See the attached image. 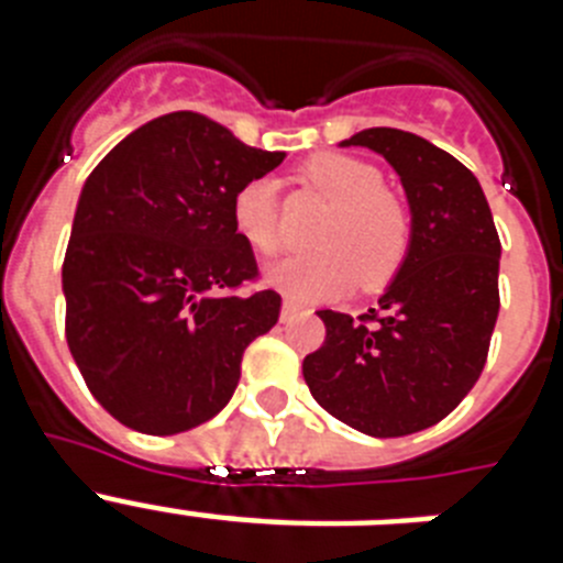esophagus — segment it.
I'll return each instance as SVG.
<instances>
[{"instance_id":"34e87169","label":"esophagus","mask_w":563,"mask_h":563,"mask_svg":"<svg viewBox=\"0 0 563 563\" xmlns=\"http://www.w3.org/2000/svg\"><path fill=\"white\" fill-rule=\"evenodd\" d=\"M298 310H301V307H298L296 301H285V305H282V321H290Z\"/></svg>"}]
</instances>
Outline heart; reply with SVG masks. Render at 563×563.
Here are the masks:
<instances>
[{
    "mask_svg": "<svg viewBox=\"0 0 563 563\" xmlns=\"http://www.w3.org/2000/svg\"><path fill=\"white\" fill-rule=\"evenodd\" d=\"M301 177L332 202L316 236L321 251L273 265L267 285L296 301L341 296L357 282L366 292L391 285L411 251V217L400 197L383 188L380 172L352 154L324 152L305 163ZM231 222L253 253H278L276 183L256 177L239 188L231 202Z\"/></svg>",
    "mask_w": 563,
    "mask_h": 563,
    "instance_id": "obj_1",
    "label": "heart"
}]
</instances>
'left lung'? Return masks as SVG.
Masks as SVG:
<instances>
[{"mask_svg":"<svg viewBox=\"0 0 563 563\" xmlns=\"http://www.w3.org/2000/svg\"><path fill=\"white\" fill-rule=\"evenodd\" d=\"M366 146L400 174L411 251L377 310H321L327 338L305 357L321 409L369 437L431 429L474 389L499 316V256L490 206L456 157L402 129H363Z\"/></svg>","mask_w":563,"mask_h":563,"instance_id":"left-lung-1","label":"left lung"}]
</instances>
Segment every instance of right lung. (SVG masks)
<instances>
[{
    "label": "right lung",
    "mask_w": 563,
    "mask_h": 563,
    "mask_svg": "<svg viewBox=\"0 0 563 563\" xmlns=\"http://www.w3.org/2000/svg\"><path fill=\"white\" fill-rule=\"evenodd\" d=\"M285 152H262L197 112L143 123L84 183L64 253L67 346L118 422L180 434L228 406L253 338L278 321L231 222L233 194Z\"/></svg>",
    "instance_id": "right-lung-1"
}]
</instances>
